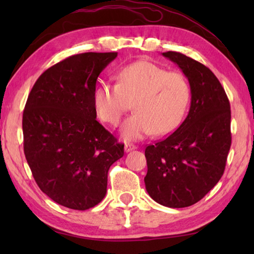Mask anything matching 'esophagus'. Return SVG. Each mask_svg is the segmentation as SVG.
Here are the masks:
<instances>
[{
	"mask_svg": "<svg viewBox=\"0 0 254 254\" xmlns=\"http://www.w3.org/2000/svg\"><path fill=\"white\" fill-rule=\"evenodd\" d=\"M134 149H136V145L132 144V143H127L126 145H124V150H126V152H130Z\"/></svg>",
	"mask_w": 254,
	"mask_h": 254,
	"instance_id": "obj_1",
	"label": "esophagus"
}]
</instances>
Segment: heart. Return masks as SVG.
Wrapping results in <instances>:
<instances>
[{
	"mask_svg": "<svg viewBox=\"0 0 254 254\" xmlns=\"http://www.w3.org/2000/svg\"><path fill=\"white\" fill-rule=\"evenodd\" d=\"M191 88L186 76L167 71L150 62H136L119 72L115 84H98L93 94L94 107L103 122L117 127L130 103L134 110L124 122L126 140L152 134H168L177 128L190 102Z\"/></svg>",
	"mask_w": 254,
	"mask_h": 254,
	"instance_id": "b5f03b06",
	"label": "heart"
}]
</instances>
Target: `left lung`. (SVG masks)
<instances>
[{"label":"left lung","instance_id":"1","mask_svg":"<svg viewBox=\"0 0 254 254\" xmlns=\"http://www.w3.org/2000/svg\"><path fill=\"white\" fill-rule=\"evenodd\" d=\"M162 56L177 64L191 88L187 118L174 133L145 148V189L171 208L199 201L224 174L231 148L230 102L213 71L176 51Z\"/></svg>","mask_w":254,"mask_h":254}]
</instances>
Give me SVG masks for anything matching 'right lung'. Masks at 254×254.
Returning <instances> with one entry per match:
<instances>
[{
    "instance_id": "right-lung-1",
    "label": "right lung",
    "mask_w": 254,
    "mask_h": 254,
    "mask_svg": "<svg viewBox=\"0 0 254 254\" xmlns=\"http://www.w3.org/2000/svg\"><path fill=\"white\" fill-rule=\"evenodd\" d=\"M118 53L70 56L42 72L25 103V159L45 194L85 210L106 195L107 173L124 144L96 121L93 94L102 70Z\"/></svg>"
}]
</instances>
